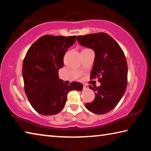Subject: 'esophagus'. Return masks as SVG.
Segmentation results:
<instances>
[{
  "instance_id": "1",
  "label": "esophagus",
  "mask_w": 151,
  "mask_h": 151,
  "mask_svg": "<svg viewBox=\"0 0 151 151\" xmlns=\"http://www.w3.org/2000/svg\"><path fill=\"white\" fill-rule=\"evenodd\" d=\"M83 88L84 89H87V88H88V86L87 85H83Z\"/></svg>"
}]
</instances>
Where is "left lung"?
<instances>
[{"label": "left lung", "instance_id": "8db88e82", "mask_svg": "<svg viewBox=\"0 0 151 151\" xmlns=\"http://www.w3.org/2000/svg\"><path fill=\"white\" fill-rule=\"evenodd\" d=\"M76 40L81 45L94 51L91 76L97 77L101 83L97 87L89 86L95 98L85 106L93 113H107L117 105L127 89L128 66L124 52L116 40L104 32L80 35Z\"/></svg>", "mask_w": 151, "mask_h": 151}]
</instances>
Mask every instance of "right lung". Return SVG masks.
Here are the masks:
<instances>
[{
  "label": "right lung",
  "instance_id": "right-lung-1",
  "mask_svg": "<svg viewBox=\"0 0 151 151\" xmlns=\"http://www.w3.org/2000/svg\"><path fill=\"white\" fill-rule=\"evenodd\" d=\"M76 41V36L45 35L28 50L22 64L24 91L30 104L42 115H53L62 111L68 92L82 91L80 83L66 85L59 78L64 55Z\"/></svg>",
  "mask_w": 151,
  "mask_h": 151
}]
</instances>
